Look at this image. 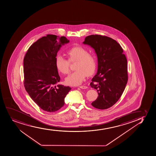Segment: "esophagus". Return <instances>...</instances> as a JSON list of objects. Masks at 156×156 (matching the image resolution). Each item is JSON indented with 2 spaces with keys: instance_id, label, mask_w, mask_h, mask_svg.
Segmentation results:
<instances>
[{
  "instance_id": "esophagus-1",
  "label": "esophagus",
  "mask_w": 156,
  "mask_h": 156,
  "mask_svg": "<svg viewBox=\"0 0 156 156\" xmlns=\"http://www.w3.org/2000/svg\"><path fill=\"white\" fill-rule=\"evenodd\" d=\"M80 87V88H81V89H87V87H86V86H80V87Z\"/></svg>"
}]
</instances>
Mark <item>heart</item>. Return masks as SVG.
Returning <instances> with one entry per match:
<instances>
[{
    "label": "heart",
    "mask_w": 156,
    "mask_h": 156,
    "mask_svg": "<svg viewBox=\"0 0 156 156\" xmlns=\"http://www.w3.org/2000/svg\"><path fill=\"white\" fill-rule=\"evenodd\" d=\"M69 60L61 55L55 57V66L62 74H67L69 72V62L76 61L74 72L66 78V83L71 86H76L82 83L87 75L94 74L96 68V59L94 55L89 54L87 50L82 47L76 46L66 51Z\"/></svg>",
    "instance_id": "heart-1"
}]
</instances>
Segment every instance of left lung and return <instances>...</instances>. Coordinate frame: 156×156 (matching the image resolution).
<instances>
[{
  "mask_svg": "<svg viewBox=\"0 0 156 156\" xmlns=\"http://www.w3.org/2000/svg\"><path fill=\"white\" fill-rule=\"evenodd\" d=\"M83 43L94 49L98 59L97 74L90 86L97 90L98 96L92 105L97 109H108L119 101L127 83L126 56L119 44L106 36L89 35Z\"/></svg>",
  "mask_w": 156,
  "mask_h": 156,
  "instance_id": "1",
  "label": "left lung"
}]
</instances>
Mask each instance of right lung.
<instances>
[{"label":"right lung","instance_id":"1","mask_svg":"<svg viewBox=\"0 0 156 156\" xmlns=\"http://www.w3.org/2000/svg\"><path fill=\"white\" fill-rule=\"evenodd\" d=\"M69 42L65 37L47 34L31 45L23 59L24 87L41 109L49 112L59 110L71 90L61 84L55 66V57L62 45Z\"/></svg>","mask_w":156,"mask_h":156}]
</instances>
